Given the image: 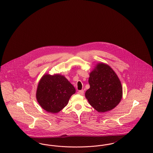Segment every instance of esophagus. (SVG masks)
Instances as JSON below:
<instances>
[{
	"instance_id": "obj_1",
	"label": "esophagus",
	"mask_w": 153,
	"mask_h": 153,
	"mask_svg": "<svg viewBox=\"0 0 153 153\" xmlns=\"http://www.w3.org/2000/svg\"><path fill=\"white\" fill-rule=\"evenodd\" d=\"M84 90H80V91H79L78 92H77V94L80 95H84Z\"/></svg>"
}]
</instances>
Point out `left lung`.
<instances>
[{
	"label": "left lung",
	"instance_id": "1",
	"mask_svg": "<svg viewBox=\"0 0 153 153\" xmlns=\"http://www.w3.org/2000/svg\"><path fill=\"white\" fill-rule=\"evenodd\" d=\"M88 82L90 88L85 92V97L98 112L110 111L120 102L123 93L121 82L109 66L99 64L90 73Z\"/></svg>",
	"mask_w": 153,
	"mask_h": 153
}]
</instances>
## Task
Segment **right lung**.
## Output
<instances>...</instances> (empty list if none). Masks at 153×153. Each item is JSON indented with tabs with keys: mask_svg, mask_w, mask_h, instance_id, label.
Instances as JSON below:
<instances>
[{
	"mask_svg": "<svg viewBox=\"0 0 153 153\" xmlns=\"http://www.w3.org/2000/svg\"><path fill=\"white\" fill-rule=\"evenodd\" d=\"M75 92V88L64 76L45 74L38 85L36 97L43 109L54 114L65 107Z\"/></svg>",
	"mask_w": 153,
	"mask_h": 153,
	"instance_id": "add662e5",
	"label": "right lung"
}]
</instances>
